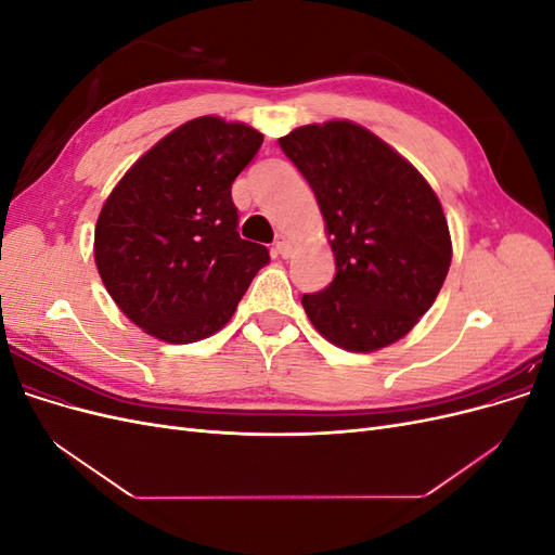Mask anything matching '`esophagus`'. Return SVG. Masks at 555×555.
Here are the masks:
<instances>
[{"label":"esophagus","mask_w":555,"mask_h":555,"mask_svg":"<svg viewBox=\"0 0 555 555\" xmlns=\"http://www.w3.org/2000/svg\"><path fill=\"white\" fill-rule=\"evenodd\" d=\"M275 249H278L280 257H289L292 255V241L287 236H278Z\"/></svg>","instance_id":"1"}]
</instances>
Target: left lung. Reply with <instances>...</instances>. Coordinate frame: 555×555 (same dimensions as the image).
I'll return each mask as SVG.
<instances>
[{"label":"left lung","mask_w":555,"mask_h":555,"mask_svg":"<svg viewBox=\"0 0 555 555\" xmlns=\"http://www.w3.org/2000/svg\"><path fill=\"white\" fill-rule=\"evenodd\" d=\"M280 147L310 182L335 257L328 287L304 294L312 326L363 354L400 340L449 273L438 194L391 145L349 120L298 127Z\"/></svg>","instance_id":"8db88e82"}]
</instances>
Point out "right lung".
I'll use <instances>...</instances> for the list:
<instances>
[{
	"label": "right lung",
	"instance_id": "right-lung-1",
	"mask_svg": "<svg viewBox=\"0 0 555 555\" xmlns=\"http://www.w3.org/2000/svg\"><path fill=\"white\" fill-rule=\"evenodd\" d=\"M263 133L204 115L155 143L115 184L94 229L96 271L133 324L188 345L220 331L271 257L238 236L231 184Z\"/></svg>",
	"mask_w": 555,
	"mask_h": 555
}]
</instances>
